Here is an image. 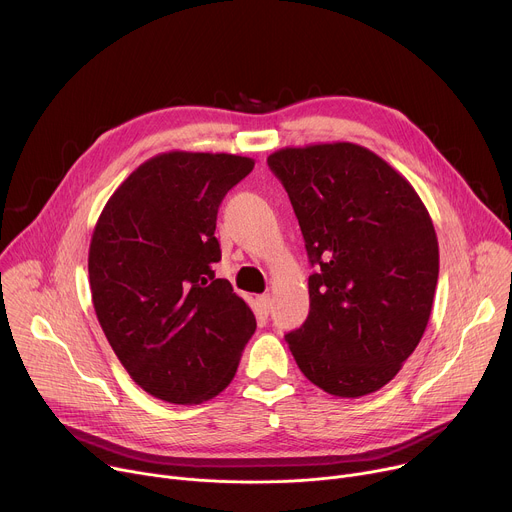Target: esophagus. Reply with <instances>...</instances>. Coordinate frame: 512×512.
I'll return each mask as SVG.
<instances>
[{
    "label": "esophagus",
    "mask_w": 512,
    "mask_h": 512,
    "mask_svg": "<svg viewBox=\"0 0 512 512\" xmlns=\"http://www.w3.org/2000/svg\"><path fill=\"white\" fill-rule=\"evenodd\" d=\"M256 305H258V309L266 315V313L270 311V305H272L270 295H258V297H256Z\"/></svg>",
    "instance_id": "obj_1"
}]
</instances>
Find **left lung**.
<instances>
[{"label": "left lung", "instance_id": "left-lung-1", "mask_svg": "<svg viewBox=\"0 0 512 512\" xmlns=\"http://www.w3.org/2000/svg\"><path fill=\"white\" fill-rule=\"evenodd\" d=\"M268 166L287 189L315 272L309 315L287 333L301 372L339 399L380 390L425 333L439 246L413 185L352 144L282 148Z\"/></svg>", "mask_w": 512, "mask_h": 512}]
</instances>
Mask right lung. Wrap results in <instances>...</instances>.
Returning a JSON list of instances; mask_svg holds the SVG:
<instances>
[{
	"instance_id": "1",
	"label": "right lung",
	"mask_w": 512,
	"mask_h": 512,
	"mask_svg": "<svg viewBox=\"0 0 512 512\" xmlns=\"http://www.w3.org/2000/svg\"><path fill=\"white\" fill-rule=\"evenodd\" d=\"M252 168V158L223 152L158 154L116 189L95 223V315L132 380L160 401L213 399L256 331L252 309L213 270L217 209Z\"/></svg>"
}]
</instances>
